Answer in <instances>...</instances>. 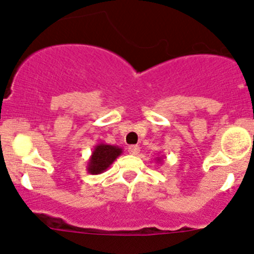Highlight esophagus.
<instances>
[{
	"label": "esophagus",
	"mask_w": 254,
	"mask_h": 254,
	"mask_svg": "<svg viewBox=\"0 0 254 254\" xmlns=\"http://www.w3.org/2000/svg\"><path fill=\"white\" fill-rule=\"evenodd\" d=\"M127 151H129L130 154H134V156H136V154H137L138 152H140V147H138V146L132 145V146H129Z\"/></svg>",
	"instance_id": "34e87169"
}]
</instances>
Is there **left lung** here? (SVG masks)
I'll use <instances>...</instances> for the list:
<instances>
[{
	"instance_id": "8db88e82",
	"label": "left lung",
	"mask_w": 254,
	"mask_h": 254,
	"mask_svg": "<svg viewBox=\"0 0 254 254\" xmlns=\"http://www.w3.org/2000/svg\"><path fill=\"white\" fill-rule=\"evenodd\" d=\"M156 161L158 162V163H159V162H162V157H157V159H156Z\"/></svg>"
}]
</instances>
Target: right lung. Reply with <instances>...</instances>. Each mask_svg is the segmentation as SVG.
<instances>
[{
    "label": "right lung",
    "instance_id": "right-lung-1",
    "mask_svg": "<svg viewBox=\"0 0 254 254\" xmlns=\"http://www.w3.org/2000/svg\"><path fill=\"white\" fill-rule=\"evenodd\" d=\"M123 153V149L118 146L107 145V143H97L93 148L91 157L87 162L86 170L92 175H98L105 173L113 162Z\"/></svg>",
    "mask_w": 254,
    "mask_h": 254
}]
</instances>
